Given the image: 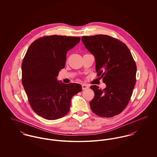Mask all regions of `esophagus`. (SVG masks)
<instances>
[{
    "label": "esophagus",
    "instance_id": "1",
    "mask_svg": "<svg viewBox=\"0 0 157 157\" xmlns=\"http://www.w3.org/2000/svg\"><path fill=\"white\" fill-rule=\"evenodd\" d=\"M89 88V86H88L86 84H82V90H85Z\"/></svg>",
    "mask_w": 157,
    "mask_h": 157
}]
</instances>
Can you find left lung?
<instances>
[{"instance_id":"obj_1","label":"left lung","mask_w":157,"mask_h":157,"mask_svg":"<svg viewBox=\"0 0 157 157\" xmlns=\"http://www.w3.org/2000/svg\"><path fill=\"white\" fill-rule=\"evenodd\" d=\"M82 40L94 56L97 76L106 85L103 90L90 86L94 92L90 109L102 117L118 115L129 103L136 83V66L131 51L124 43L107 35L83 36Z\"/></svg>"}]
</instances>
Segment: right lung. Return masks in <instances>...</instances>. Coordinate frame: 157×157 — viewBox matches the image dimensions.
<instances>
[{
	"label": "right lung",
	"mask_w": 157,
	"mask_h": 157,
	"mask_svg": "<svg viewBox=\"0 0 157 157\" xmlns=\"http://www.w3.org/2000/svg\"><path fill=\"white\" fill-rule=\"evenodd\" d=\"M80 37L53 35L35 40L29 46L22 64V82L33 110L53 120L69 111L72 97L82 90L78 83L65 84L57 77L64 68L67 53Z\"/></svg>",
	"instance_id": "right-lung-1"
}]
</instances>
